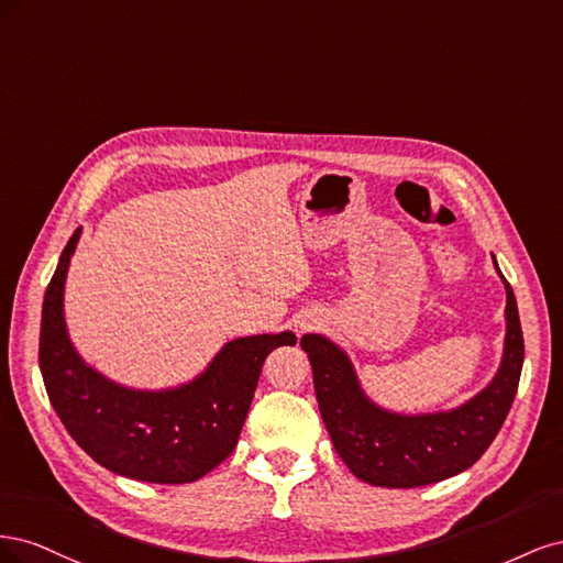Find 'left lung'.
<instances>
[{
  "mask_svg": "<svg viewBox=\"0 0 563 563\" xmlns=\"http://www.w3.org/2000/svg\"><path fill=\"white\" fill-rule=\"evenodd\" d=\"M493 265L498 269L496 258ZM505 282V347L496 378L453 411L401 416L373 404L350 356L329 338L308 333L314 395L333 449L354 476L385 488H416L444 482L479 460L512 408L523 366V335L512 286Z\"/></svg>",
  "mask_w": 563,
  "mask_h": 563,
  "instance_id": "1",
  "label": "left lung"
}]
</instances>
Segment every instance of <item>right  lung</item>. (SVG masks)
<instances>
[{"mask_svg": "<svg viewBox=\"0 0 563 563\" xmlns=\"http://www.w3.org/2000/svg\"><path fill=\"white\" fill-rule=\"evenodd\" d=\"M81 228L63 249L51 277L40 331V368L65 430L98 465L150 484H190L234 451L263 362L296 335L236 338L207 371L180 387L147 391L108 380L70 343L63 314L65 277Z\"/></svg>", "mask_w": 563, "mask_h": 563, "instance_id": "right-lung-1", "label": "right lung"}]
</instances>
